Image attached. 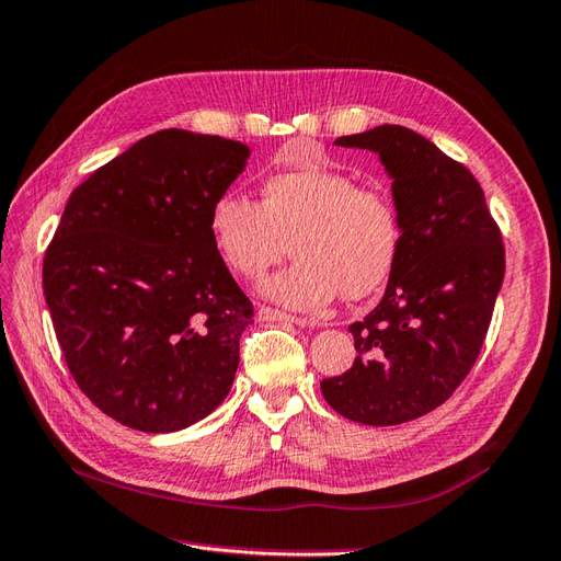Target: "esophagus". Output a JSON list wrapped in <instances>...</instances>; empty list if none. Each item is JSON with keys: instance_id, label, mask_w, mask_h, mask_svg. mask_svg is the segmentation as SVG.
<instances>
[{"instance_id": "esophagus-1", "label": "esophagus", "mask_w": 561, "mask_h": 561, "mask_svg": "<svg viewBox=\"0 0 561 561\" xmlns=\"http://www.w3.org/2000/svg\"><path fill=\"white\" fill-rule=\"evenodd\" d=\"M257 320H279V322H291V324H298V328H320V320H306V318H294V316H286V312L282 310H275V308H267V306H260L257 308Z\"/></svg>"}]
</instances>
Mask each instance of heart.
Listing matches in <instances>:
<instances>
[{
    "label": "heart",
    "instance_id": "heart-1",
    "mask_svg": "<svg viewBox=\"0 0 561 561\" xmlns=\"http://www.w3.org/2000/svg\"><path fill=\"white\" fill-rule=\"evenodd\" d=\"M210 237L229 270L255 279L291 239L294 263L263 282V294L294 310L332 298H366L392 275L401 217L392 195L358 186L330 167L284 169L265 179L263 201L225 193L210 207Z\"/></svg>",
    "mask_w": 561,
    "mask_h": 561
}]
</instances>
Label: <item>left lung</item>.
I'll return each instance as SVG.
<instances>
[{
	"mask_svg": "<svg viewBox=\"0 0 561 561\" xmlns=\"http://www.w3.org/2000/svg\"><path fill=\"white\" fill-rule=\"evenodd\" d=\"M334 146L380 158L401 249L380 304L348 328L354 366L320 389L348 421L399 425L445 403L473 368L504 279L502 233L476 176L411 128L375 126Z\"/></svg>",
	"mask_w": 561,
	"mask_h": 561,
	"instance_id": "1",
	"label": "left lung"
}]
</instances>
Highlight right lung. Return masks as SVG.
I'll return each mask as SVG.
<instances>
[{
  "mask_svg": "<svg viewBox=\"0 0 561 561\" xmlns=\"http://www.w3.org/2000/svg\"><path fill=\"white\" fill-rule=\"evenodd\" d=\"M249 158L239 140L164 128L64 207L45 301L73 380L122 425L176 433L229 394L253 306L215 249L210 207Z\"/></svg>",
  "mask_w": 561,
  "mask_h": 561,
  "instance_id": "right-lung-1",
  "label": "right lung"
}]
</instances>
